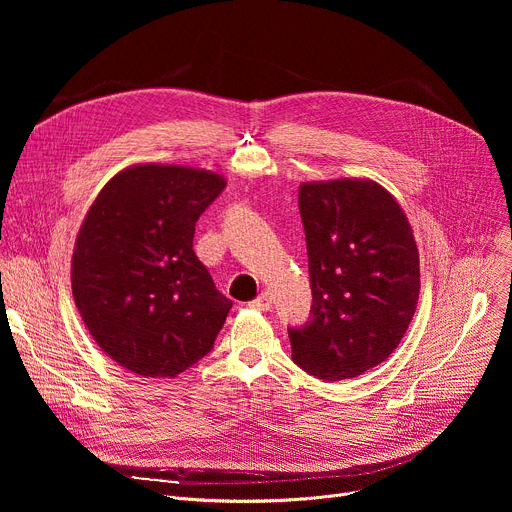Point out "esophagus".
I'll return each mask as SVG.
<instances>
[{
    "label": "esophagus",
    "instance_id": "34e87169",
    "mask_svg": "<svg viewBox=\"0 0 512 512\" xmlns=\"http://www.w3.org/2000/svg\"><path fill=\"white\" fill-rule=\"evenodd\" d=\"M273 304H275V298H273V294L271 291H263V294L257 298V300H253L251 302V308H255V310H271L273 308Z\"/></svg>",
    "mask_w": 512,
    "mask_h": 512
}]
</instances>
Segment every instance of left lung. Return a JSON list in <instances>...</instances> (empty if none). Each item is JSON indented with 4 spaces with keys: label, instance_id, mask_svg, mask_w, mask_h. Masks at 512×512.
Wrapping results in <instances>:
<instances>
[{
    "label": "left lung",
    "instance_id": "1",
    "mask_svg": "<svg viewBox=\"0 0 512 512\" xmlns=\"http://www.w3.org/2000/svg\"><path fill=\"white\" fill-rule=\"evenodd\" d=\"M312 320L289 330L291 358L322 381L387 360L419 298V251L395 196L371 178L300 184Z\"/></svg>",
    "mask_w": 512,
    "mask_h": 512
}]
</instances>
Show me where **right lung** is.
<instances>
[{"mask_svg":"<svg viewBox=\"0 0 512 512\" xmlns=\"http://www.w3.org/2000/svg\"><path fill=\"white\" fill-rule=\"evenodd\" d=\"M227 180L176 164H133L97 194L70 261L77 310L99 348L145 379H176L206 356L233 302L192 239Z\"/></svg>","mask_w":512,"mask_h":512,"instance_id":"obj_1","label":"right lung"}]
</instances>
